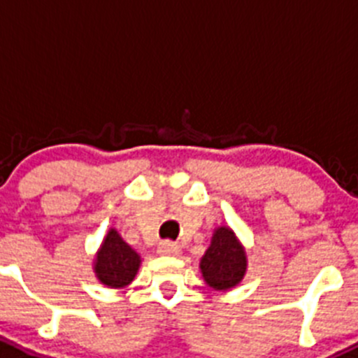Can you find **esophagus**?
<instances>
[{
	"label": "esophagus",
	"instance_id": "esophagus-1",
	"mask_svg": "<svg viewBox=\"0 0 358 358\" xmlns=\"http://www.w3.org/2000/svg\"><path fill=\"white\" fill-rule=\"evenodd\" d=\"M159 255L162 256H178L180 255V247L176 243L169 242V240H164V242L159 243Z\"/></svg>",
	"mask_w": 358,
	"mask_h": 358
}]
</instances>
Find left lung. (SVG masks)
Here are the masks:
<instances>
[{
  "label": "left lung",
  "instance_id": "obj_1",
  "mask_svg": "<svg viewBox=\"0 0 358 358\" xmlns=\"http://www.w3.org/2000/svg\"><path fill=\"white\" fill-rule=\"evenodd\" d=\"M199 268L205 282L213 289L226 292L240 285L247 270V255L233 229L220 226L213 231Z\"/></svg>",
  "mask_w": 358,
  "mask_h": 358
}]
</instances>
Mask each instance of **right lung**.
<instances>
[{
  "label": "right lung",
  "instance_id": "1",
  "mask_svg": "<svg viewBox=\"0 0 358 358\" xmlns=\"http://www.w3.org/2000/svg\"><path fill=\"white\" fill-rule=\"evenodd\" d=\"M141 258L116 229H109L93 262L96 279L108 288H125L138 273Z\"/></svg>",
  "mask_w": 358,
  "mask_h": 358
}]
</instances>
